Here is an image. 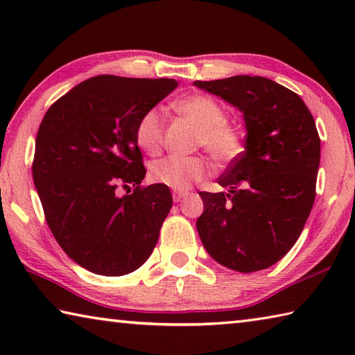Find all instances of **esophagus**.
<instances>
[{"label": "esophagus", "instance_id": "34e87169", "mask_svg": "<svg viewBox=\"0 0 355 355\" xmlns=\"http://www.w3.org/2000/svg\"><path fill=\"white\" fill-rule=\"evenodd\" d=\"M186 196H188V192H186V191H175L172 194L173 202H182V199H184Z\"/></svg>", "mask_w": 355, "mask_h": 355}]
</instances>
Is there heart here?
I'll return each instance as SVG.
<instances>
[{"mask_svg":"<svg viewBox=\"0 0 355 355\" xmlns=\"http://www.w3.org/2000/svg\"><path fill=\"white\" fill-rule=\"evenodd\" d=\"M175 111L197 130V144L220 164L230 163L241 155L244 137L241 130L227 122V112L218 101L207 95H189L175 101ZM136 142L148 155H158L164 142V123L159 112L150 110L142 114L136 125ZM211 173L208 161L200 156L180 158L169 156L152 166L156 183L175 191L189 189L194 183Z\"/></svg>","mask_w":355,"mask_h":355,"instance_id":"heart-1","label":"heart"}]
</instances>
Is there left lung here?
Here are the masks:
<instances>
[{"label": "left lung", "mask_w": 355, "mask_h": 355, "mask_svg": "<svg viewBox=\"0 0 355 355\" xmlns=\"http://www.w3.org/2000/svg\"><path fill=\"white\" fill-rule=\"evenodd\" d=\"M243 112L244 152L220 175L228 192H199L197 232L222 266L255 272L297 241L316 196L321 141L302 98L272 80L238 75L194 81Z\"/></svg>", "instance_id": "1"}]
</instances>
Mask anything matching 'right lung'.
Returning <instances> with one entry per match:
<instances>
[{
	"instance_id": "add662e5",
	"label": "right lung",
	"mask_w": 355,
	"mask_h": 355,
	"mask_svg": "<svg viewBox=\"0 0 355 355\" xmlns=\"http://www.w3.org/2000/svg\"><path fill=\"white\" fill-rule=\"evenodd\" d=\"M177 84L94 76L55 101L42 120L35 189L53 236L87 271L110 277L133 272L158 243L172 194L159 183L141 184L146 167L135 133L142 114Z\"/></svg>"
}]
</instances>
